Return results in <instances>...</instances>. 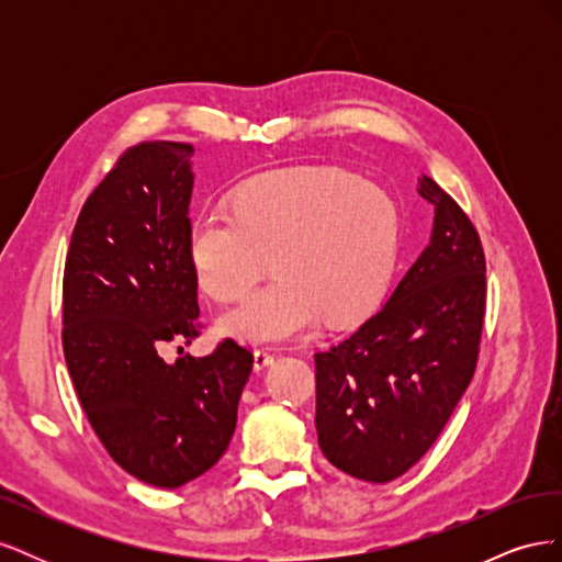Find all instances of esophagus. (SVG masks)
Masks as SVG:
<instances>
[{"label":"esophagus","instance_id":"1","mask_svg":"<svg viewBox=\"0 0 562 562\" xmlns=\"http://www.w3.org/2000/svg\"><path fill=\"white\" fill-rule=\"evenodd\" d=\"M252 359H255V370H265V368H269L271 363H274V353H271L265 347H260V349H255Z\"/></svg>","mask_w":562,"mask_h":562}]
</instances>
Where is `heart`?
<instances>
[{"label":"heart","mask_w":562,"mask_h":562,"mask_svg":"<svg viewBox=\"0 0 562 562\" xmlns=\"http://www.w3.org/2000/svg\"><path fill=\"white\" fill-rule=\"evenodd\" d=\"M394 199L342 168H293L246 180L232 215L192 220L187 255L211 297L248 293L269 269L277 279L236 304L220 330L241 342H281L363 316L398 260Z\"/></svg>","instance_id":"heart-1"}]
</instances>
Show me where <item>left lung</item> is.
<instances>
[{"label": "left lung", "mask_w": 562, "mask_h": 562, "mask_svg": "<svg viewBox=\"0 0 562 562\" xmlns=\"http://www.w3.org/2000/svg\"><path fill=\"white\" fill-rule=\"evenodd\" d=\"M429 246L345 342L316 353V434L328 462L389 483L443 431L473 378L485 316V255L467 213L429 178Z\"/></svg>", "instance_id": "left-lung-1"}]
</instances>
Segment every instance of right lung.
I'll return each mask as SVG.
<instances>
[{
	"label": "right lung",
	"instance_id": "add662e5",
	"mask_svg": "<svg viewBox=\"0 0 562 562\" xmlns=\"http://www.w3.org/2000/svg\"><path fill=\"white\" fill-rule=\"evenodd\" d=\"M192 151L131 147L83 203L63 279V351L83 413L114 462L155 487L190 483L225 454L252 370L234 339L201 359L159 356L199 335Z\"/></svg>",
	"mask_w": 562,
	"mask_h": 562
}]
</instances>
